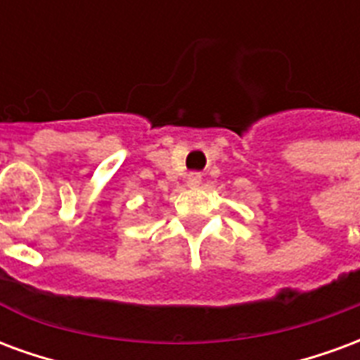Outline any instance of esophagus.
<instances>
[{"label": "esophagus", "mask_w": 360, "mask_h": 360, "mask_svg": "<svg viewBox=\"0 0 360 360\" xmlns=\"http://www.w3.org/2000/svg\"><path fill=\"white\" fill-rule=\"evenodd\" d=\"M202 183V175L200 173H188V177H187V187L191 188H196L198 185Z\"/></svg>", "instance_id": "obj_1"}]
</instances>
